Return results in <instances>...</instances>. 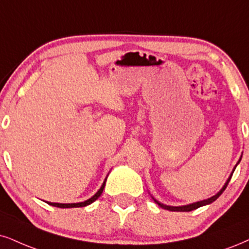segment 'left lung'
<instances>
[{"instance_id":"1","label":"left lung","mask_w":249,"mask_h":249,"mask_svg":"<svg viewBox=\"0 0 249 249\" xmlns=\"http://www.w3.org/2000/svg\"><path fill=\"white\" fill-rule=\"evenodd\" d=\"M240 160H241V157L239 158V160H238V162H237V165L239 164V162H240ZM237 165H235V166L233 167V171L231 172V174H230V177L228 178V180H226V182L224 183V186L222 187V188H220L219 192L217 193V194H214L213 196H211V197H209V198L202 199V201L194 202V203H190V204H186V205H179V207H173V205H166V204L161 203V202H159L158 199H156L155 197H153L152 195H151V197H152L153 201H155L156 203H157V204L159 205V207L162 208V209H166V210H170V211H192V210H195V209H197V208H199V207H203V205H208V204L213 203V201H216V199L218 198L220 195H222V193L224 192V190H225L226 187H228L229 182H230V180H231V178H232V174H233V172H234L235 167H237Z\"/></svg>"}]
</instances>
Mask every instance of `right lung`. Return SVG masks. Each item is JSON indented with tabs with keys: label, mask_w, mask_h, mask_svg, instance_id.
<instances>
[{
	"label": "right lung",
	"mask_w": 249,
	"mask_h": 249,
	"mask_svg": "<svg viewBox=\"0 0 249 249\" xmlns=\"http://www.w3.org/2000/svg\"><path fill=\"white\" fill-rule=\"evenodd\" d=\"M106 180H107V177L105 178V180H104L103 185L99 189H98V192L94 194L92 197H90L87 201L84 202H79V203H54V202H46V203H48L50 205H53V207H57V208H62V209H66V208H81V207H87V205L93 203L96 199H98V197L101 195V193H103L104 188H105V185H106Z\"/></svg>",
	"instance_id": "add662e5"
}]
</instances>
